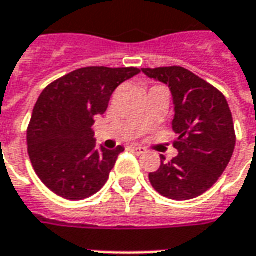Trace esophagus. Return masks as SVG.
Here are the masks:
<instances>
[{"label":"esophagus","instance_id":"34e87169","mask_svg":"<svg viewBox=\"0 0 256 256\" xmlns=\"http://www.w3.org/2000/svg\"><path fill=\"white\" fill-rule=\"evenodd\" d=\"M128 149L131 152H134V153H136V154H144L146 152L145 148H140V146H130Z\"/></svg>","mask_w":256,"mask_h":256}]
</instances>
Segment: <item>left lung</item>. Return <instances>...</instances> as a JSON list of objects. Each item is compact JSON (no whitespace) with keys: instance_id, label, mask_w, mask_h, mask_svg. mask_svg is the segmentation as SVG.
I'll list each match as a JSON object with an SVG mask.
<instances>
[{"instance_id":"obj_1","label":"left lung","mask_w":256,"mask_h":256,"mask_svg":"<svg viewBox=\"0 0 256 256\" xmlns=\"http://www.w3.org/2000/svg\"><path fill=\"white\" fill-rule=\"evenodd\" d=\"M166 84L172 94L174 148L178 156L150 172L152 186L166 198L188 200L202 195L219 180L236 146V131L224 94L182 66L142 68Z\"/></svg>"}]
</instances>
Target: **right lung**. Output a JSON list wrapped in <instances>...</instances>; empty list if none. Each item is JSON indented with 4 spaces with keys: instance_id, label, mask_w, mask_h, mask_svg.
<instances>
[{
    "instance_id": "right-lung-1",
    "label": "right lung",
    "mask_w": 256,
    "mask_h": 256,
    "mask_svg": "<svg viewBox=\"0 0 256 256\" xmlns=\"http://www.w3.org/2000/svg\"><path fill=\"white\" fill-rule=\"evenodd\" d=\"M140 70L86 66L51 82L38 96L28 126V152L37 177L50 191L80 200L107 182L122 146L98 148L92 126L112 92Z\"/></svg>"
}]
</instances>
